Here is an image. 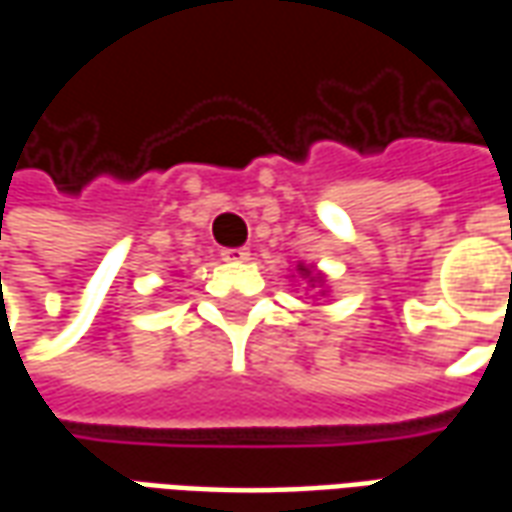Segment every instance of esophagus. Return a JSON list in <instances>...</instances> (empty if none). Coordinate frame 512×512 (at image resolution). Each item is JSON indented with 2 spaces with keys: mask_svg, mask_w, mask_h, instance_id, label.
<instances>
[{
  "mask_svg": "<svg viewBox=\"0 0 512 512\" xmlns=\"http://www.w3.org/2000/svg\"><path fill=\"white\" fill-rule=\"evenodd\" d=\"M222 260H227V263H246L249 252L246 249H222Z\"/></svg>",
  "mask_w": 512,
  "mask_h": 512,
  "instance_id": "34e87169",
  "label": "esophagus"
}]
</instances>
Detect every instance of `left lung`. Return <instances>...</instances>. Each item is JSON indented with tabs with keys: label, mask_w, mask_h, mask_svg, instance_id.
I'll return each mask as SVG.
<instances>
[{
	"label": "left lung",
	"mask_w": 512,
	"mask_h": 512,
	"mask_svg": "<svg viewBox=\"0 0 512 512\" xmlns=\"http://www.w3.org/2000/svg\"><path fill=\"white\" fill-rule=\"evenodd\" d=\"M296 274H299L301 279H304V282H310L312 288H315V285H318V290H321V285L323 282H326V277H323L321 271H318V268L315 266H307V263H296ZM323 296H326V290H321Z\"/></svg>",
	"instance_id": "obj_1"
}]
</instances>
